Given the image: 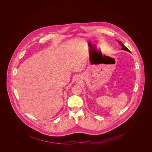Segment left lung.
Segmentation results:
<instances>
[{"instance_id":"8db88e82","label":"left lung","mask_w":152,"mask_h":152,"mask_svg":"<svg viewBox=\"0 0 152 152\" xmlns=\"http://www.w3.org/2000/svg\"><path fill=\"white\" fill-rule=\"evenodd\" d=\"M118 43H119L120 45L121 46V47H123L122 48H121V50H125V51H128L129 52H130V51H129V50H128L125 46L123 45V43L121 42L118 41Z\"/></svg>"}]
</instances>
